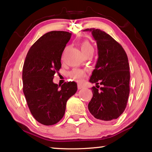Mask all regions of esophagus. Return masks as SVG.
Returning a JSON list of instances; mask_svg holds the SVG:
<instances>
[{"mask_svg": "<svg viewBox=\"0 0 152 152\" xmlns=\"http://www.w3.org/2000/svg\"><path fill=\"white\" fill-rule=\"evenodd\" d=\"M83 88H84V86H83L82 85H81V84H78L77 85V88L79 89V90H80V89H82Z\"/></svg>", "mask_w": 152, "mask_h": 152, "instance_id": "34e87169", "label": "esophagus"}]
</instances>
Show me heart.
Returning a JSON list of instances; mask_svg holds the SVG:
<instances>
[{"instance_id":"obj_1","label":"heart","mask_w":152,"mask_h":152,"mask_svg":"<svg viewBox=\"0 0 152 152\" xmlns=\"http://www.w3.org/2000/svg\"><path fill=\"white\" fill-rule=\"evenodd\" d=\"M80 47L84 55L89 53H93V51H94L93 45H91V43L88 40L82 41L80 43ZM68 75H69L70 77L73 79L74 80L77 81V82H82L84 80L85 77H86V72L83 70L75 68V69L72 70L68 73Z\"/></svg>"}]
</instances>
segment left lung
Returning <instances> with one entry per match:
<instances>
[{
    "mask_svg": "<svg viewBox=\"0 0 152 152\" xmlns=\"http://www.w3.org/2000/svg\"><path fill=\"white\" fill-rule=\"evenodd\" d=\"M84 31L91 32L98 50V59L89 80L96 87L91 88L88 110L98 120L117 119L125 109L130 91L127 55L122 45L106 32L95 28ZM99 83L102 85L99 89Z\"/></svg>",
    "mask_w": 152,
    "mask_h": 152,
    "instance_id": "left-lung-1",
    "label": "left lung"
}]
</instances>
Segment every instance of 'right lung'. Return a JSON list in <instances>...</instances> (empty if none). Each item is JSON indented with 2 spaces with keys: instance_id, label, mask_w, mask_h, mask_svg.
I'll return each mask as SVG.
<instances>
[{
  "instance_id": "right-lung-1",
  "label": "right lung",
  "mask_w": 152,
  "mask_h": 152,
  "mask_svg": "<svg viewBox=\"0 0 152 152\" xmlns=\"http://www.w3.org/2000/svg\"><path fill=\"white\" fill-rule=\"evenodd\" d=\"M71 33L51 31L32 45L23 67V91L29 109L37 121L53 125L64 117L66 102L77 90L74 82L53 83L61 67V59Z\"/></svg>"
}]
</instances>
